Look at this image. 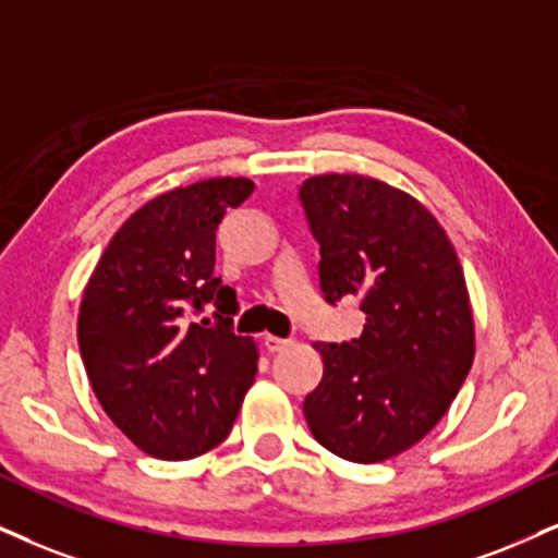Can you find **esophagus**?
<instances>
[{
    "instance_id": "obj_1",
    "label": "esophagus",
    "mask_w": 558,
    "mask_h": 558,
    "mask_svg": "<svg viewBox=\"0 0 558 558\" xmlns=\"http://www.w3.org/2000/svg\"><path fill=\"white\" fill-rule=\"evenodd\" d=\"M264 347H266L268 354H277V352H284V349H290L292 341L290 339H279V336H266Z\"/></svg>"
}]
</instances>
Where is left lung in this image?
<instances>
[{"label":"left lung","instance_id":"8db88e82","mask_svg":"<svg viewBox=\"0 0 558 558\" xmlns=\"http://www.w3.org/2000/svg\"><path fill=\"white\" fill-rule=\"evenodd\" d=\"M300 202L320 243L328 302L360 300L364 331L313 343L320 385L307 393L313 437L352 463H383L435 429L476 354V326L456 247L426 206L356 173L313 175Z\"/></svg>","mask_w":558,"mask_h":558}]
</instances>
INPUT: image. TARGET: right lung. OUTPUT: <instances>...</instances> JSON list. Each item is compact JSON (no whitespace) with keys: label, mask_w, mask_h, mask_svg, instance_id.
<instances>
[{"label":"right lung","mask_w":558,"mask_h":558,"mask_svg":"<svg viewBox=\"0 0 558 558\" xmlns=\"http://www.w3.org/2000/svg\"><path fill=\"white\" fill-rule=\"evenodd\" d=\"M251 194L247 178H209L149 198L87 279L77 341L89 385L108 418L153 458L189 460L217 447L256 380L258 347L230 331L222 315H235V290L215 277L217 227ZM204 301L218 305V326L185 324Z\"/></svg>","instance_id":"obj_1"}]
</instances>
